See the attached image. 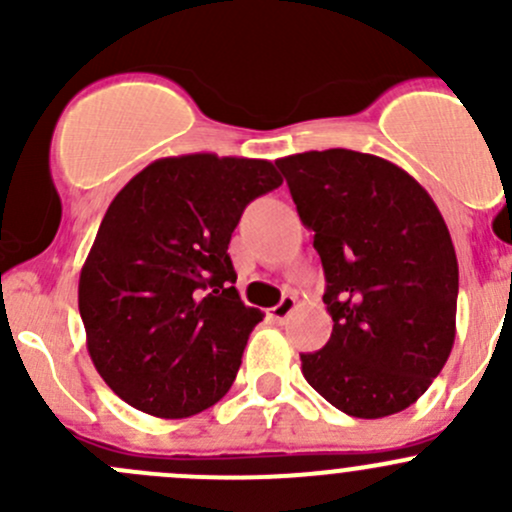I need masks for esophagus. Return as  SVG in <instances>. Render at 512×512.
Returning <instances> with one entry per match:
<instances>
[{"label": "esophagus", "instance_id": "esophagus-1", "mask_svg": "<svg viewBox=\"0 0 512 512\" xmlns=\"http://www.w3.org/2000/svg\"><path fill=\"white\" fill-rule=\"evenodd\" d=\"M294 307H297V297H294V294H285V297L280 299V304L270 309V317L275 319V322H285L289 314L294 312Z\"/></svg>", "mask_w": 512, "mask_h": 512}]
</instances>
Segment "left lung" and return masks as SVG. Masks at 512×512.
I'll list each match as a JSON object with an SVG mask.
<instances>
[{"mask_svg":"<svg viewBox=\"0 0 512 512\" xmlns=\"http://www.w3.org/2000/svg\"><path fill=\"white\" fill-rule=\"evenodd\" d=\"M324 267L332 337L302 374L356 418L399 414L456 339L458 260L431 195L399 165L329 148L275 160Z\"/></svg>","mask_w":512,"mask_h":512,"instance_id":"left-lung-1","label":"left lung"}]
</instances>
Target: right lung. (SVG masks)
Here are the masks:
<instances>
[{
	"mask_svg": "<svg viewBox=\"0 0 512 512\" xmlns=\"http://www.w3.org/2000/svg\"><path fill=\"white\" fill-rule=\"evenodd\" d=\"M270 160L160 158L113 198L81 267L79 312L101 379L133 409L185 418L218 404L260 309L227 245L247 205L280 188Z\"/></svg>",
	"mask_w": 512,
	"mask_h": 512,
	"instance_id": "add662e5",
	"label": "right lung"
}]
</instances>
